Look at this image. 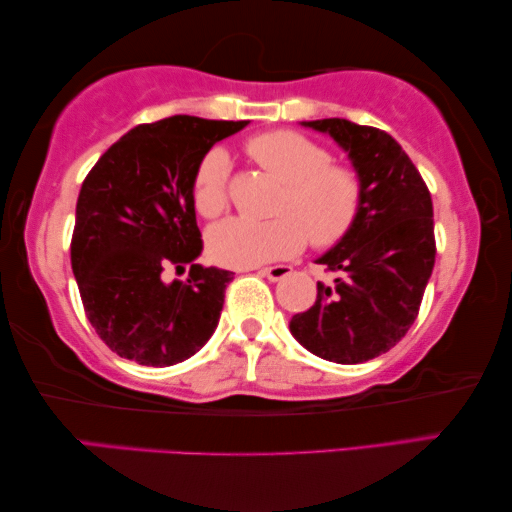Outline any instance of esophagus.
<instances>
[{"instance_id": "esophagus-1", "label": "esophagus", "mask_w": 512, "mask_h": 512, "mask_svg": "<svg viewBox=\"0 0 512 512\" xmlns=\"http://www.w3.org/2000/svg\"><path fill=\"white\" fill-rule=\"evenodd\" d=\"M292 272L290 265H270V267H263L261 274L267 276L270 281H281L286 279V276Z\"/></svg>"}]
</instances>
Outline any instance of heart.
<instances>
[{"label":"heart","mask_w":512,"mask_h":512,"mask_svg":"<svg viewBox=\"0 0 512 512\" xmlns=\"http://www.w3.org/2000/svg\"><path fill=\"white\" fill-rule=\"evenodd\" d=\"M254 161L286 183L267 222L233 217L208 231V251L220 265L254 267L299 254L311 238L326 249L345 240L365 204V186L351 165L335 163L320 142L290 129L247 140ZM231 158L222 147L201 156L192 177V201L201 217L215 220L229 208Z\"/></svg>","instance_id":"obj_1"}]
</instances>
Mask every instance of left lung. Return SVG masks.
Here are the masks:
<instances>
[{"mask_svg":"<svg viewBox=\"0 0 512 512\" xmlns=\"http://www.w3.org/2000/svg\"><path fill=\"white\" fill-rule=\"evenodd\" d=\"M306 127L349 152L365 204L354 231L317 261L335 281H317L315 304L292 317L290 331L331 363H365L395 347L420 313L435 263L431 192L390 133L340 117Z\"/></svg>","mask_w":512,"mask_h":512,"instance_id":"1","label":"left lung"}]
</instances>
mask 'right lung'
Returning <instances> with one entry per match:
<instances>
[{"instance_id": "add662e5", "label": "right lung", "mask_w": 512, "mask_h": 512, "mask_svg": "<svg viewBox=\"0 0 512 512\" xmlns=\"http://www.w3.org/2000/svg\"><path fill=\"white\" fill-rule=\"evenodd\" d=\"M242 127L192 115L140 124L83 179L72 272L86 317L120 358L170 367L213 335L233 272L192 263L204 247L192 177L201 156ZM188 262L186 282L164 283L165 269Z\"/></svg>"}]
</instances>
